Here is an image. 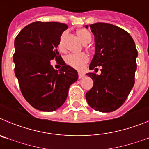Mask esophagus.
<instances>
[{
    "instance_id": "esophagus-1",
    "label": "esophagus",
    "mask_w": 149,
    "mask_h": 149,
    "mask_svg": "<svg viewBox=\"0 0 149 149\" xmlns=\"http://www.w3.org/2000/svg\"><path fill=\"white\" fill-rule=\"evenodd\" d=\"M84 77V74L81 73V72H79V73H78V77H79V78L81 79L82 77Z\"/></svg>"
}]
</instances>
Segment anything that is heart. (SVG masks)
I'll return each mask as SVG.
<instances>
[{
    "mask_svg": "<svg viewBox=\"0 0 149 149\" xmlns=\"http://www.w3.org/2000/svg\"><path fill=\"white\" fill-rule=\"evenodd\" d=\"M76 33H77V37L79 38V39L81 40V42L84 45H86L91 42V39H92L91 34L86 29H78L76 31ZM64 36H65V33H63L62 35L61 38L60 39V42H59L58 47L60 51H63V38H64ZM65 63L68 65H70L72 68L77 69V70H81V69L83 68V67L84 66V65L87 63L89 58H88L87 55L85 54H80L76 55H68V56L65 57Z\"/></svg>",
    "mask_w": 149,
    "mask_h": 149,
    "instance_id": "b5f03b06",
    "label": "heart"
}]
</instances>
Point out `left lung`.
<instances>
[{
	"label": "left lung",
	"mask_w": 149,
	"mask_h": 149,
	"mask_svg": "<svg viewBox=\"0 0 149 149\" xmlns=\"http://www.w3.org/2000/svg\"><path fill=\"white\" fill-rule=\"evenodd\" d=\"M89 27L95 50L89 69L101 66V73L86 74L94 84L86 99L94 110L110 113L123 104L134 86L138 53L134 39L123 29L101 22Z\"/></svg>",
	"instance_id": "8db88e82"
}]
</instances>
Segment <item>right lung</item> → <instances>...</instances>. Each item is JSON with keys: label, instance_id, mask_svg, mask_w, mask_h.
<instances>
[{"label": "right lung", "instance_id": "obj_1", "mask_svg": "<svg viewBox=\"0 0 149 149\" xmlns=\"http://www.w3.org/2000/svg\"><path fill=\"white\" fill-rule=\"evenodd\" d=\"M67 28L65 24L59 22H33L15 39V77L24 98L39 110L51 112L60 108L72 84L78 79L77 71L65 64L56 49ZM54 58L62 65L59 71L50 65Z\"/></svg>", "mask_w": 149, "mask_h": 149}]
</instances>
